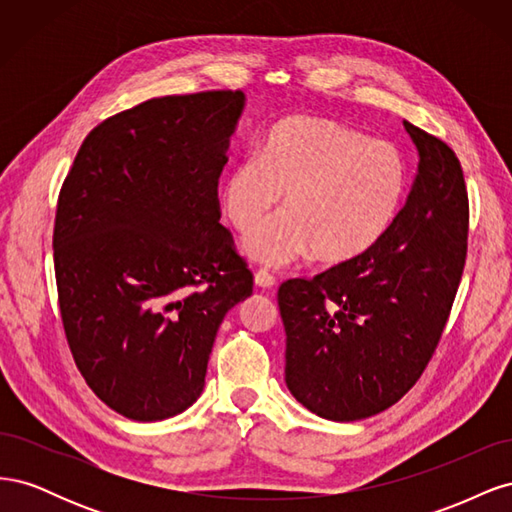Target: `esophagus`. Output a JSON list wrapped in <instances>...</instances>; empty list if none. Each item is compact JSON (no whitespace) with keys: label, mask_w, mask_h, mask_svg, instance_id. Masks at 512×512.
Instances as JSON below:
<instances>
[{"label":"esophagus","mask_w":512,"mask_h":512,"mask_svg":"<svg viewBox=\"0 0 512 512\" xmlns=\"http://www.w3.org/2000/svg\"><path fill=\"white\" fill-rule=\"evenodd\" d=\"M254 284L258 288H262V290H269V288L275 286V277L271 273H267V271H256L254 273Z\"/></svg>","instance_id":"esophagus-1"}]
</instances>
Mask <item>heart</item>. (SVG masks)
I'll return each mask as SVG.
<instances>
[{"mask_svg":"<svg viewBox=\"0 0 512 512\" xmlns=\"http://www.w3.org/2000/svg\"><path fill=\"white\" fill-rule=\"evenodd\" d=\"M408 192V162L382 138L316 115H290L262 141L258 160L232 164L220 209L237 232H250L280 207L282 218L243 241L260 265L286 267L314 254L320 265H350L389 235Z\"/></svg>","mask_w":512,"mask_h":512,"instance_id":"1","label":"heart"}]
</instances>
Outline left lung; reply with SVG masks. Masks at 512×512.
<instances>
[{"instance_id":"8db88e82","label":"left lung","mask_w":512,"mask_h":512,"mask_svg":"<svg viewBox=\"0 0 512 512\" xmlns=\"http://www.w3.org/2000/svg\"><path fill=\"white\" fill-rule=\"evenodd\" d=\"M418 153L404 209L376 250L277 292L292 397L337 423L404 397L429 363L466 262L468 194L453 149L404 121Z\"/></svg>"}]
</instances>
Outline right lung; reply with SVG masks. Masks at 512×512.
<instances>
[{"instance_id": "1", "label": "right lung", "mask_w": 512, "mask_h": 512, "mask_svg": "<svg viewBox=\"0 0 512 512\" xmlns=\"http://www.w3.org/2000/svg\"><path fill=\"white\" fill-rule=\"evenodd\" d=\"M243 91L153 98L100 123L59 192L53 250L76 367L132 421L188 410L252 273L220 224Z\"/></svg>"}]
</instances>
